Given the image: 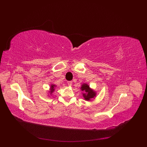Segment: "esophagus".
I'll use <instances>...</instances> for the list:
<instances>
[{"mask_svg": "<svg viewBox=\"0 0 147 147\" xmlns=\"http://www.w3.org/2000/svg\"><path fill=\"white\" fill-rule=\"evenodd\" d=\"M67 84L69 86H72V82H71V81H69V82H67Z\"/></svg>", "mask_w": 147, "mask_h": 147, "instance_id": "obj_1", "label": "esophagus"}]
</instances>
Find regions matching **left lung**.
Returning a JSON list of instances; mask_svg holds the SVG:
<instances>
[{
	"mask_svg": "<svg viewBox=\"0 0 147 147\" xmlns=\"http://www.w3.org/2000/svg\"><path fill=\"white\" fill-rule=\"evenodd\" d=\"M81 88L82 91H84L86 92V94H83L84 98L86 100H90L91 99L93 98L96 96V92H94V91H93L91 89H90L87 84H83Z\"/></svg>",
	"mask_w": 147,
	"mask_h": 147,
	"instance_id": "left-lung-1",
	"label": "left lung"
}]
</instances>
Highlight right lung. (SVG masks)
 Segmentation results:
<instances>
[{"label": "right lung", "instance_id": "add662e5", "mask_svg": "<svg viewBox=\"0 0 147 147\" xmlns=\"http://www.w3.org/2000/svg\"><path fill=\"white\" fill-rule=\"evenodd\" d=\"M54 87H55V85H51V93H52V92L55 90V89H54Z\"/></svg>", "mask_w": 147, "mask_h": 147}]
</instances>
